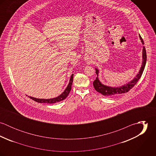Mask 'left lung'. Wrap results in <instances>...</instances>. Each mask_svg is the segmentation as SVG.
<instances>
[{"mask_svg": "<svg viewBox=\"0 0 156 156\" xmlns=\"http://www.w3.org/2000/svg\"><path fill=\"white\" fill-rule=\"evenodd\" d=\"M139 38L141 41L142 44H144V42L141 37V36L139 35ZM147 62V53L145 47L143 45V50H142V66L138 72V73L136 75V77L133 79L129 82L128 83L117 87H112L109 86L105 85L103 84L98 79V73H99V69L98 68L95 69V73L97 75V77H96V79L93 82V85L95 89L99 93H101L104 96L106 97H114L119 94H124L126 92H127L130 89H132L134 86L136 84L137 81L140 79L141 77V76L143 73V71L144 70V68L146 65Z\"/></svg>", "mask_w": 156, "mask_h": 156, "instance_id": "8db88e82", "label": "left lung"}]
</instances>
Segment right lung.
Masks as SVG:
<instances>
[{
	"mask_svg": "<svg viewBox=\"0 0 156 156\" xmlns=\"http://www.w3.org/2000/svg\"><path fill=\"white\" fill-rule=\"evenodd\" d=\"M73 74H72V75L71 76V77L69 79V81L68 83V85L67 87V88L64 90V91L59 96L55 97V98H49V99H43V98H37L35 97H32L30 96H28L30 98L32 99L33 100L35 101L36 102L38 103H55L57 102H59L61 101L64 100V99H66L67 97V96L68 95L71 89V85L73 83Z\"/></svg>",
	"mask_w": 156,
	"mask_h": 156,
	"instance_id": "obj_1",
	"label": "right lung"
}]
</instances>
